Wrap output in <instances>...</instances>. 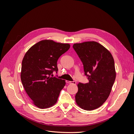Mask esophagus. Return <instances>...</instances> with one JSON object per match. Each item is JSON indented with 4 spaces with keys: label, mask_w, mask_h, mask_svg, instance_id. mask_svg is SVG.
Returning <instances> with one entry per match:
<instances>
[{
    "label": "esophagus",
    "mask_w": 134,
    "mask_h": 134,
    "mask_svg": "<svg viewBox=\"0 0 134 134\" xmlns=\"http://www.w3.org/2000/svg\"><path fill=\"white\" fill-rule=\"evenodd\" d=\"M66 83L68 84H76V82H75V81H66Z\"/></svg>",
    "instance_id": "esophagus-1"
}]
</instances>
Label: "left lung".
<instances>
[{
	"label": "left lung",
	"instance_id": "8db88e82",
	"mask_svg": "<svg viewBox=\"0 0 134 134\" xmlns=\"http://www.w3.org/2000/svg\"><path fill=\"white\" fill-rule=\"evenodd\" d=\"M72 47L89 80L78 84L75 101L80 107L92 111L102 106L110 94L116 78L114 60L109 51L97 42L75 43Z\"/></svg>",
	"mask_w": 134,
	"mask_h": 134
}]
</instances>
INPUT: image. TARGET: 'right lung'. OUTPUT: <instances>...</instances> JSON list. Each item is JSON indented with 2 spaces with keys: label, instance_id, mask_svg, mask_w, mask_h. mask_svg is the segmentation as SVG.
<instances>
[{
  "label": "right lung",
  "instance_id": "add662e5",
  "mask_svg": "<svg viewBox=\"0 0 134 134\" xmlns=\"http://www.w3.org/2000/svg\"><path fill=\"white\" fill-rule=\"evenodd\" d=\"M70 47L68 43L42 40L32 46L24 56L21 81L27 94L37 107L48 108L57 102L65 82L53 76L52 73H57L58 60Z\"/></svg>",
  "mask_w": 134,
  "mask_h": 134
}]
</instances>
